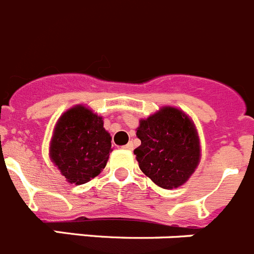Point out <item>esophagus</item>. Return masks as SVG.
I'll return each mask as SVG.
<instances>
[{
  "label": "esophagus",
  "instance_id": "1",
  "mask_svg": "<svg viewBox=\"0 0 254 254\" xmlns=\"http://www.w3.org/2000/svg\"><path fill=\"white\" fill-rule=\"evenodd\" d=\"M124 148H125V149H127V150H132V149H134V144H132L131 141H129V143H127Z\"/></svg>",
  "mask_w": 254,
  "mask_h": 254
}]
</instances>
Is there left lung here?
<instances>
[{
  "label": "left lung",
  "mask_w": 254,
  "mask_h": 254,
  "mask_svg": "<svg viewBox=\"0 0 254 254\" xmlns=\"http://www.w3.org/2000/svg\"><path fill=\"white\" fill-rule=\"evenodd\" d=\"M136 136L141 144L134 150L139 168L162 189L181 186L200 161V144L192 122L175 107H163L140 120Z\"/></svg>",
  "instance_id": "1"
}]
</instances>
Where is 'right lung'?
<instances>
[{
  "mask_svg": "<svg viewBox=\"0 0 254 254\" xmlns=\"http://www.w3.org/2000/svg\"><path fill=\"white\" fill-rule=\"evenodd\" d=\"M111 152V136L104 120L84 106L62 115L50 143V158L70 184L82 185L105 168Z\"/></svg>",
  "mask_w": 254,
  "mask_h": 254,
  "instance_id": "obj_1",
  "label": "right lung"
}]
</instances>
